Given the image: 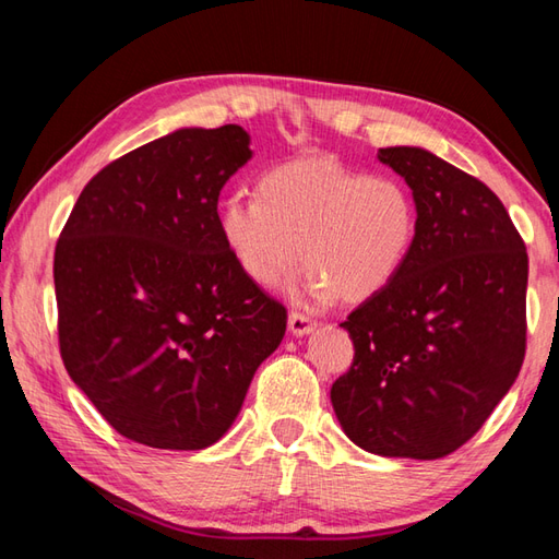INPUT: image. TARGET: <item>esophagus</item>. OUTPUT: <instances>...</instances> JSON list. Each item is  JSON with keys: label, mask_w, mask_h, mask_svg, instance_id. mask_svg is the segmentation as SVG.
<instances>
[{"label": "esophagus", "mask_w": 559, "mask_h": 559, "mask_svg": "<svg viewBox=\"0 0 559 559\" xmlns=\"http://www.w3.org/2000/svg\"><path fill=\"white\" fill-rule=\"evenodd\" d=\"M314 322L307 314H300V312H293L290 317H288V329H290V334L293 336H307V334H312L314 331Z\"/></svg>", "instance_id": "34e87169"}]
</instances>
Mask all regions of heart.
Returning <instances> with one entry per match:
<instances>
[{
	"label": "heart",
	"instance_id": "obj_1",
	"mask_svg": "<svg viewBox=\"0 0 559 559\" xmlns=\"http://www.w3.org/2000/svg\"><path fill=\"white\" fill-rule=\"evenodd\" d=\"M221 235L237 266L261 288L283 286L305 249V269L312 271L307 298L362 302L406 266L418 204L394 177H370L334 160H295L261 175L257 197L225 199Z\"/></svg>",
	"mask_w": 559,
	"mask_h": 559
}]
</instances>
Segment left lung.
<instances>
[{
    "mask_svg": "<svg viewBox=\"0 0 559 559\" xmlns=\"http://www.w3.org/2000/svg\"><path fill=\"white\" fill-rule=\"evenodd\" d=\"M411 187L406 266L341 326L350 370L331 386L350 442L379 456L442 459L476 435L526 353L528 254L492 189L420 146L379 148Z\"/></svg>",
    "mask_w": 559,
    "mask_h": 559,
    "instance_id": "left-lung-1",
    "label": "left lung"
}]
</instances>
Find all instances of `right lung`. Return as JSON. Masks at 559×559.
I'll list each match as a JSON object with an SVG mask.
<instances>
[{"instance_id":"1","label":"right lung","mask_w":559,"mask_h":559,"mask_svg":"<svg viewBox=\"0 0 559 559\" xmlns=\"http://www.w3.org/2000/svg\"><path fill=\"white\" fill-rule=\"evenodd\" d=\"M249 158L237 124L175 129L93 177L59 235V353L132 442H218L286 334L221 235V189Z\"/></svg>"}]
</instances>
